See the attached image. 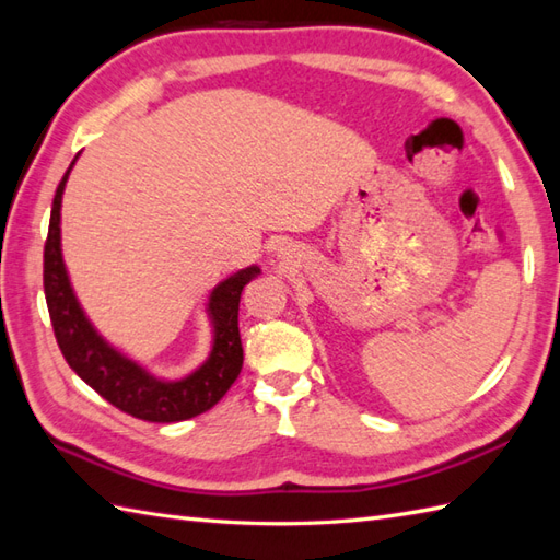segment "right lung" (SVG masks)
<instances>
[{"label":"right lung","instance_id":"1","mask_svg":"<svg viewBox=\"0 0 560 560\" xmlns=\"http://www.w3.org/2000/svg\"><path fill=\"white\" fill-rule=\"evenodd\" d=\"M75 163V159H73ZM71 163V168H73ZM61 177L51 203L49 233L45 242V299L54 337L66 363L94 392L114 404L118 411L147 422H177L209 411L225 397L242 371L240 339V296L244 284L258 276L256 266L244 268L223 280L211 292L209 316L213 323V349L199 371L175 383H163L149 375L144 368L108 347L85 318L68 282L61 258V195L68 173Z\"/></svg>","mask_w":560,"mask_h":560}]
</instances>
